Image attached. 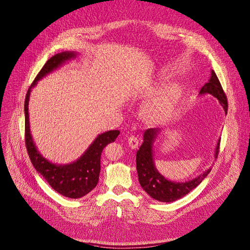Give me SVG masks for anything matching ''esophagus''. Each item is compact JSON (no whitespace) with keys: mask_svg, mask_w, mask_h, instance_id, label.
Masks as SVG:
<instances>
[{"mask_svg":"<svg viewBox=\"0 0 250 250\" xmlns=\"http://www.w3.org/2000/svg\"><path fill=\"white\" fill-rule=\"evenodd\" d=\"M127 143H128L129 148H132V149H136L139 146V140L135 136L129 137L127 140Z\"/></svg>","mask_w":250,"mask_h":250,"instance_id":"34e87169","label":"esophagus"}]
</instances>
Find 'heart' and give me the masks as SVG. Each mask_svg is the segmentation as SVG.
<instances>
[{
  "mask_svg": "<svg viewBox=\"0 0 250 250\" xmlns=\"http://www.w3.org/2000/svg\"><path fill=\"white\" fill-rule=\"evenodd\" d=\"M181 98V90L177 86L161 90L144 105L142 115L151 125H162L175 116Z\"/></svg>",
  "mask_w": 250,
  "mask_h": 250,
  "instance_id": "obj_1",
  "label": "heart"
}]
</instances>
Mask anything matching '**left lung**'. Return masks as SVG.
I'll list each match as a JSON object with an SVG mask.
<instances>
[{
	"label": "left lung",
	"mask_w": 250,
	"mask_h": 250,
	"mask_svg": "<svg viewBox=\"0 0 250 250\" xmlns=\"http://www.w3.org/2000/svg\"><path fill=\"white\" fill-rule=\"evenodd\" d=\"M200 94H211L214 97H216L219 100V103L223 107V109H224L225 113H227V97L224 93V91H223V88L220 84L217 75L213 70L211 72V77H209L208 81L202 87ZM161 132V128H149L144 133V142L140 149L138 150L136 156L137 171L139 182L142 188L145 190L151 198L163 203H171L183 198V196L187 195L193 188L198 187L207 177L209 171H211V168H208L201 175L196 176L188 181L177 182L168 180L158 171V170H157L154 163V144ZM220 140L221 139L218 140L217 146L215 149V158H217L218 156Z\"/></svg>",
	"instance_id": "8db88e82"
}]
</instances>
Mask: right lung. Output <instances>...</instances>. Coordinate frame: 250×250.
<instances>
[{
	"instance_id": "right-lung-1",
	"label": "right lung",
	"mask_w": 250,
	"mask_h": 250,
	"mask_svg": "<svg viewBox=\"0 0 250 250\" xmlns=\"http://www.w3.org/2000/svg\"><path fill=\"white\" fill-rule=\"evenodd\" d=\"M76 51H62L51 57L42 67L29 87L25 98V143L30 161L38 173L47 181L48 185L57 192L70 199H79L89 193L98 183L100 173V158L102 150L108 144L114 142L120 135V130H107L97 136L80 158L68 164H56L47 160L37 147L32 139L29 125L28 104L31 89L39 80L46 75L56 71L70 60L77 57Z\"/></svg>"
}]
</instances>
